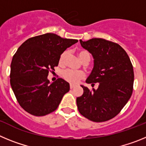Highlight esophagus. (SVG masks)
<instances>
[{
    "instance_id": "obj_1",
    "label": "esophagus",
    "mask_w": 146,
    "mask_h": 146,
    "mask_svg": "<svg viewBox=\"0 0 146 146\" xmlns=\"http://www.w3.org/2000/svg\"><path fill=\"white\" fill-rule=\"evenodd\" d=\"M74 87H75V86H74V85H73V84H70V88H71V89L74 88Z\"/></svg>"
}]
</instances>
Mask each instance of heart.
Returning <instances> with one entry per match:
<instances>
[{"label":"heart","mask_w":146,"mask_h":146,"mask_svg":"<svg viewBox=\"0 0 146 146\" xmlns=\"http://www.w3.org/2000/svg\"><path fill=\"white\" fill-rule=\"evenodd\" d=\"M67 52H64L60 56V63H64V60L66 56ZM78 56L81 61L83 63L86 60H90V54L86 50H80L78 52ZM85 77V74L82 72H74V71L70 70V69H66L63 72V77L68 82L71 83H77L81 79H82Z\"/></svg>","instance_id":"b5f03b06"}]
</instances>
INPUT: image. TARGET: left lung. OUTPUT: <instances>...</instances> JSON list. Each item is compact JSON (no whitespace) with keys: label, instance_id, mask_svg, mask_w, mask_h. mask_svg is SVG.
Masks as SVG:
<instances>
[{"label":"left lung","instance_id":"8db88e82","mask_svg":"<svg viewBox=\"0 0 146 146\" xmlns=\"http://www.w3.org/2000/svg\"><path fill=\"white\" fill-rule=\"evenodd\" d=\"M81 46L94 58V68L86 82H99L96 90L81 86L83 94L77 98L80 113L94 122L116 116L126 105L133 91L134 71L129 57L116 43L94 38L80 40Z\"/></svg>","mask_w":146,"mask_h":146}]
</instances>
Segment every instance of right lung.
Here are the masks:
<instances>
[{
    "label": "right lung",
    "mask_w": 146,
    "mask_h": 146,
    "mask_svg": "<svg viewBox=\"0 0 146 146\" xmlns=\"http://www.w3.org/2000/svg\"><path fill=\"white\" fill-rule=\"evenodd\" d=\"M78 40L47 33L28 38L13 56L10 84L20 106L30 114L43 116L57 109L69 83L61 78L50 83V69L58 65L60 56Z\"/></svg>",
    "instance_id": "1"
}]
</instances>
